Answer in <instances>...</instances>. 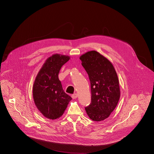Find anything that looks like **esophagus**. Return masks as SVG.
Masks as SVG:
<instances>
[{"mask_svg": "<svg viewBox=\"0 0 154 154\" xmlns=\"http://www.w3.org/2000/svg\"><path fill=\"white\" fill-rule=\"evenodd\" d=\"M77 96H78V94H77V93H75V94H74L72 95V97L73 99H76V98L77 97Z\"/></svg>", "mask_w": 154, "mask_h": 154, "instance_id": "1", "label": "esophagus"}]
</instances>
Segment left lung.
<instances>
[{"label": "left lung", "instance_id": "1", "mask_svg": "<svg viewBox=\"0 0 154 154\" xmlns=\"http://www.w3.org/2000/svg\"><path fill=\"white\" fill-rule=\"evenodd\" d=\"M91 83V103L85 108L89 118L94 121L106 119L119 102L121 91L117 73L112 62L96 51L80 57Z\"/></svg>", "mask_w": 154, "mask_h": 154}]
</instances>
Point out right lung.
Instances as JSON below:
<instances>
[{"label": "right lung", "instance_id": "obj_1", "mask_svg": "<svg viewBox=\"0 0 154 154\" xmlns=\"http://www.w3.org/2000/svg\"><path fill=\"white\" fill-rule=\"evenodd\" d=\"M69 59L68 55H52L45 61L35 78L33 86L35 104L42 115L49 119L61 117L72 100L64 91L58 79L62 66Z\"/></svg>", "mask_w": 154, "mask_h": 154}]
</instances>
